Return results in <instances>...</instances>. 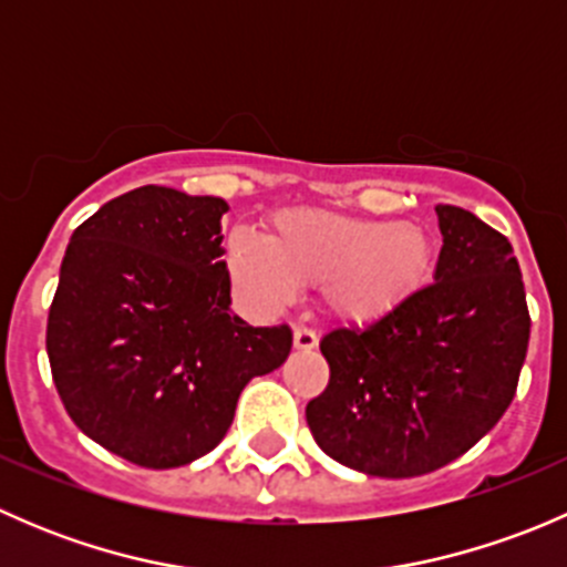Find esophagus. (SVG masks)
<instances>
[{
	"label": "esophagus",
	"instance_id": "obj_1",
	"mask_svg": "<svg viewBox=\"0 0 567 567\" xmlns=\"http://www.w3.org/2000/svg\"><path fill=\"white\" fill-rule=\"evenodd\" d=\"M293 348H296V351H316L318 334L312 329H305V326H299V329L293 331Z\"/></svg>",
	"mask_w": 567,
	"mask_h": 567
}]
</instances>
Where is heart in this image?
I'll list each match as a JSON object with an SVG mask.
<instances>
[{
	"label": "heart",
	"instance_id": "obj_1",
	"mask_svg": "<svg viewBox=\"0 0 567 567\" xmlns=\"http://www.w3.org/2000/svg\"><path fill=\"white\" fill-rule=\"evenodd\" d=\"M431 268V241L411 221L362 219L323 208H285L266 238L238 227L227 238V271L255 307L274 310L323 282V305L348 323L398 310Z\"/></svg>",
	"mask_w": 567,
	"mask_h": 567
}]
</instances>
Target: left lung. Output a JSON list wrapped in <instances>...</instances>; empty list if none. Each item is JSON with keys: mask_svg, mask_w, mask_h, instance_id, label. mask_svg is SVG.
I'll return each mask as SVG.
<instances>
[{"mask_svg": "<svg viewBox=\"0 0 567 567\" xmlns=\"http://www.w3.org/2000/svg\"><path fill=\"white\" fill-rule=\"evenodd\" d=\"M433 285L364 329L320 340L331 370L307 403L329 458L370 477H420L472 450L511 405L529 342L511 241L455 205H436Z\"/></svg>", "mask_w": 567, "mask_h": 567, "instance_id": "1", "label": "left lung"}]
</instances>
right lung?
Masks as SVG:
<instances>
[{"label": "right lung", "instance_id": "add662e5", "mask_svg": "<svg viewBox=\"0 0 567 567\" xmlns=\"http://www.w3.org/2000/svg\"><path fill=\"white\" fill-rule=\"evenodd\" d=\"M221 197L142 186L73 230L49 310L51 375L79 431L145 468L203 458L255 375L288 359V326L230 310Z\"/></svg>", "mask_w": 567, "mask_h": 567}]
</instances>
